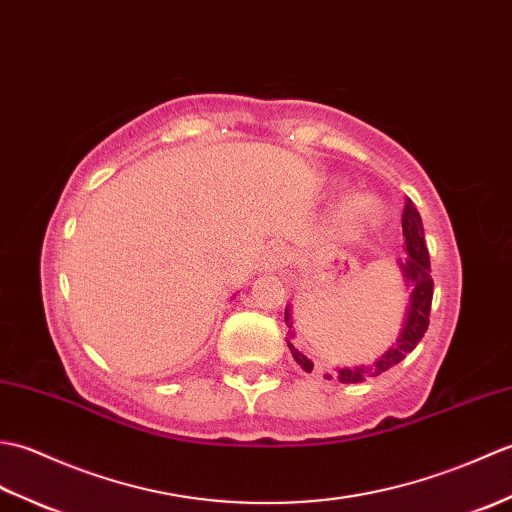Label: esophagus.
<instances>
[{
  "mask_svg": "<svg viewBox=\"0 0 512 512\" xmlns=\"http://www.w3.org/2000/svg\"><path fill=\"white\" fill-rule=\"evenodd\" d=\"M288 259H290V250L286 246H273L264 255V268L266 270H281L288 266Z\"/></svg>",
  "mask_w": 512,
  "mask_h": 512,
  "instance_id": "1",
  "label": "esophagus"
}]
</instances>
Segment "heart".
<instances>
[{
	"mask_svg": "<svg viewBox=\"0 0 512 512\" xmlns=\"http://www.w3.org/2000/svg\"><path fill=\"white\" fill-rule=\"evenodd\" d=\"M376 215V204L374 200L369 198V195H350V198H345L339 206V211H336V220H339L341 226L345 228H358V226H365L369 220H374Z\"/></svg>",
	"mask_w": 512,
	"mask_h": 512,
	"instance_id": "obj_1",
	"label": "heart"
}]
</instances>
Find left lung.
<instances>
[{
  "label": "left lung",
  "instance_id": "8db88e82",
  "mask_svg": "<svg viewBox=\"0 0 512 512\" xmlns=\"http://www.w3.org/2000/svg\"><path fill=\"white\" fill-rule=\"evenodd\" d=\"M402 235H405V255L407 257H398L396 266L402 275V281L409 288V301H407V310H405V321H402V328L396 343H391L389 350L374 361L372 365H358V367H339L336 369V378L341 383H363L365 378L380 376L387 369L398 365L402 358H405L413 347L420 343V339L427 332L429 325V310H431V299H433V279H431V264H429V250L427 244H424V228L422 220L416 206H413L411 200L405 204V213H402ZM284 319L288 325V336L286 343L292 352V358L301 365L303 372H312L314 363L310 358L299 352L292 339H295V330H292V312H290V303L286 306ZM325 378H332L328 374Z\"/></svg>",
  "mask_w": 512,
  "mask_h": 512
}]
</instances>
